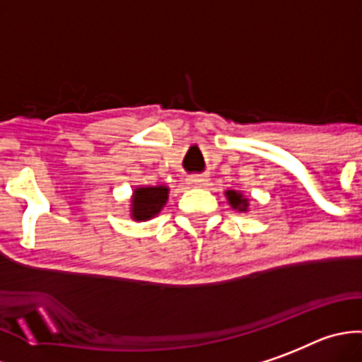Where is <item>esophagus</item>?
<instances>
[{"label": "esophagus", "instance_id": "34e87169", "mask_svg": "<svg viewBox=\"0 0 362 362\" xmlns=\"http://www.w3.org/2000/svg\"><path fill=\"white\" fill-rule=\"evenodd\" d=\"M189 185H194V187H204V185L209 184V177H205V175H191L187 178Z\"/></svg>", "mask_w": 362, "mask_h": 362}]
</instances>
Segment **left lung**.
Masks as SVG:
<instances>
[{"label":"left lung","mask_w":362,"mask_h":362,"mask_svg":"<svg viewBox=\"0 0 362 362\" xmlns=\"http://www.w3.org/2000/svg\"><path fill=\"white\" fill-rule=\"evenodd\" d=\"M227 198H229L230 205L238 211H247V198H243L242 194L236 193V191H227Z\"/></svg>","instance_id":"8db88e82"}]
</instances>
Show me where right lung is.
Listing matches in <instances>:
<instances>
[{
	"mask_svg": "<svg viewBox=\"0 0 362 362\" xmlns=\"http://www.w3.org/2000/svg\"><path fill=\"white\" fill-rule=\"evenodd\" d=\"M168 200V187L157 185V187H139L133 194L132 214L135 220H148L155 214L160 213Z\"/></svg>",
	"mask_w": 362,
	"mask_h": 362,
	"instance_id": "obj_1",
	"label": "right lung"
}]
</instances>
